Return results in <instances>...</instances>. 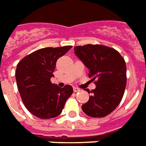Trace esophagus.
<instances>
[{"instance_id": "esophagus-1", "label": "esophagus", "mask_w": 146, "mask_h": 146, "mask_svg": "<svg viewBox=\"0 0 146 146\" xmlns=\"http://www.w3.org/2000/svg\"><path fill=\"white\" fill-rule=\"evenodd\" d=\"M80 90V88H76V87L73 88V92H79Z\"/></svg>"}]
</instances>
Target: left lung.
Returning <instances> with one entry per match:
<instances>
[{"label": "left lung", "instance_id": "1", "mask_svg": "<svg viewBox=\"0 0 146 146\" xmlns=\"http://www.w3.org/2000/svg\"><path fill=\"white\" fill-rule=\"evenodd\" d=\"M74 53L89 69L88 76L95 80L96 88L89 100L82 105L88 116L102 118L108 115L123 99L126 85L125 60L115 49L104 45L88 44L74 47Z\"/></svg>", "mask_w": 146, "mask_h": 146}]
</instances>
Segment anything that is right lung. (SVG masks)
I'll return each mask as SVG.
<instances>
[{
    "label": "right lung",
    "mask_w": 146,
    "mask_h": 146,
    "mask_svg": "<svg viewBox=\"0 0 146 146\" xmlns=\"http://www.w3.org/2000/svg\"><path fill=\"white\" fill-rule=\"evenodd\" d=\"M71 48L72 46L39 49L17 64L16 80L20 97L26 108L38 118L59 115L73 94L71 85L60 88L50 81L58 59Z\"/></svg>",
    "instance_id": "1"
}]
</instances>
